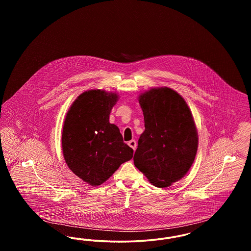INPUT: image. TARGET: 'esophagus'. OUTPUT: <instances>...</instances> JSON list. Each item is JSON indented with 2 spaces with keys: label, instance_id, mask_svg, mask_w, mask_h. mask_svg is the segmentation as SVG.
I'll return each mask as SVG.
<instances>
[{
  "label": "esophagus",
  "instance_id": "34e87169",
  "mask_svg": "<svg viewBox=\"0 0 251 251\" xmlns=\"http://www.w3.org/2000/svg\"><path fill=\"white\" fill-rule=\"evenodd\" d=\"M128 145L131 147V149L133 150V151H135V149H136V141L135 140H131V141H129L128 142Z\"/></svg>",
  "mask_w": 251,
  "mask_h": 251
}]
</instances>
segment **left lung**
<instances>
[{"label": "left lung", "mask_w": 251, "mask_h": 251, "mask_svg": "<svg viewBox=\"0 0 251 251\" xmlns=\"http://www.w3.org/2000/svg\"><path fill=\"white\" fill-rule=\"evenodd\" d=\"M145 121L133 156L134 166L157 187L165 188L190 169L199 137L185 100L168 87L152 88L139 96Z\"/></svg>", "instance_id": "8db88e82"}]
</instances>
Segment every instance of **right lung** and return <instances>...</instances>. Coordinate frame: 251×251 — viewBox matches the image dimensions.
<instances>
[{
  "label": "right lung",
  "mask_w": 251,
  "mask_h": 251,
  "mask_svg": "<svg viewBox=\"0 0 251 251\" xmlns=\"http://www.w3.org/2000/svg\"><path fill=\"white\" fill-rule=\"evenodd\" d=\"M118 99L116 93L100 89L85 91L72 103L64 121L65 161L76 176L93 186L107 180L133 154L118 126L109 122Z\"/></svg>",
  "instance_id": "right-lung-1"
}]
</instances>
